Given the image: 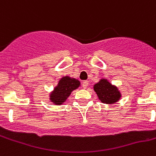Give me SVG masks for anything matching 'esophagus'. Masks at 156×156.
Listing matches in <instances>:
<instances>
[{"instance_id":"obj_1","label":"esophagus","mask_w":156,"mask_h":156,"mask_svg":"<svg viewBox=\"0 0 156 156\" xmlns=\"http://www.w3.org/2000/svg\"><path fill=\"white\" fill-rule=\"evenodd\" d=\"M88 84H89L88 81H84V82H82V87H83L84 89H86V88L88 87Z\"/></svg>"}]
</instances>
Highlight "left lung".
I'll list each match as a JSON object with an SVG mask.
<instances>
[{
	"label": "left lung",
	"instance_id": "left-lung-1",
	"mask_svg": "<svg viewBox=\"0 0 156 156\" xmlns=\"http://www.w3.org/2000/svg\"><path fill=\"white\" fill-rule=\"evenodd\" d=\"M94 90L96 92L100 101L105 104H114L121 98V93L119 89L105 78L100 79L99 82L94 86Z\"/></svg>",
	"mask_w": 156,
	"mask_h": 156
}]
</instances>
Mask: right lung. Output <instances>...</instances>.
<instances>
[{"label":"right lung","instance_id":"add662e5","mask_svg":"<svg viewBox=\"0 0 156 156\" xmlns=\"http://www.w3.org/2000/svg\"><path fill=\"white\" fill-rule=\"evenodd\" d=\"M80 86V82L78 79L65 76L61 78L57 87L49 94V99L54 104L62 105L65 102L67 98L74 90Z\"/></svg>","mask_w":156,"mask_h":156}]
</instances>
